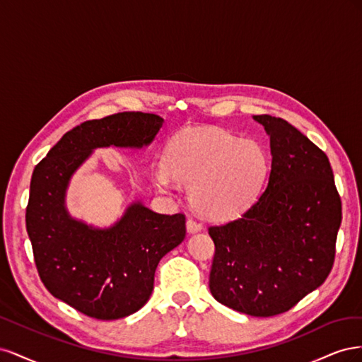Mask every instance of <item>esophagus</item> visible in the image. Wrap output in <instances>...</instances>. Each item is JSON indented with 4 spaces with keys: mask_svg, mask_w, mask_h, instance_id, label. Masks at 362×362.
Listing matches in <instances>:
<instances>
[{
    "mask_svg": "<svg viewBox=\"0 0 362 362\" xmlns=\"http://www.w3.org/2000/svg\"><path fill=\"white\" fill-rule=\"evenodd\" d=\"M202 231V225L199 222H196L194 218H189L187 221V233L189 234H196Z\"/></svg>",
    "mask_w": 362,
    "mask_h": 362,
    "instance_id": "obj_1",
    "label": "esophagus"
}]
</instances>
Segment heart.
Wrapping results in <instances>:
<instances>
[{
	"label": "heart",
	"instance_id": "obj_1",
	"mask_svg": "<svg viewBox=\"0 0 362 362\" xmlns=\"http://www.w3.org/2000/svg\"><path fill=\"white\" fill-rule=\"evenodd\" d=\"M269 157L255 140L217 128L184 129L168 146L166 157L151 166L161 193L189 184L193 210L210 221H229L255 204L269 173Z\"/></svg>",
	"mask_w": 362,
	"mask_h": 362
}]
</instances>
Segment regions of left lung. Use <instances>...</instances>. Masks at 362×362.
I'll list each match as a JSON object with an SVG mask.
<instances>
[{"label":"left lung","mask_w":362,"mask_h":362,"mask_svg":"<svg viewBox=\"0 0 362 362\" xmlns=\"http://www.w3.org/2000/svg\"><path fill=\"white\" fill-rule=\"evenodd\" d=\"M254 120L270 137L269 181L242 218L208 228L216 246L210 291L228 308L270 317L329 275L341 201L322 149L281 117Z\"/></svg>","instance_id":"obj_1"}]
</instances>
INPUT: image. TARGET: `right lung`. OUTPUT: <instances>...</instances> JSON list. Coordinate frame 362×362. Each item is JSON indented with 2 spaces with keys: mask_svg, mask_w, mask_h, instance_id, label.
Wrapping results in <instances>:
<instances>
[{
  "mask_svg": "<svg viewBox=\"0 0 362 362\" xmlns=\"http://www.w3.org/2000/svg\"><path fill=\"white\" fill-rule=\"evenodd\" d=\"M163 124L140 112L87 120L33 172L25 223L39 276L54 298L93 319H122L148 302L160 259L185 238V217L133 201L113 225L95 226L69 213L71 180L95 149L148 148Z\"/></svg>",
  "mask_w": 362,
  "mask_h": 362,
  "instance_id": "1",
  "label": "right lung"
}]
</instances>
